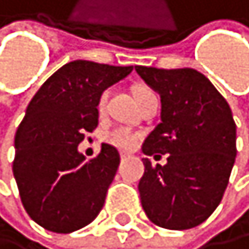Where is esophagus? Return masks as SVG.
Here are the masks:
<instances>
[{
    "label": "esophagus",
    "mask_w": 249,
    "mask_h": 249,
    "mask_svg": "<svg viewBox=\"0 0 249 249\" xmlns=\"http://www.w3.org/2000/svg\"><path fill=\"white\" fill-rule=\"evenodd\" d=\"M120 157H121V160H126V158L129 157V153H128V152H121V153H120Z\"/></svg>",
    "instance_id": "1"
}]
</instances>
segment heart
Instances as JSON below:
<instances>
[{
  "mask_svg": "<svg viewBox=\"0 0 249 249\" xmlns=\"http://www.w3.org/2000/svg\"><path fill=\"white\" fill-rule=\"evenodd\" d=\"M148 94H153V91H150L148 88H137L134 91V96H136V101L139 99L148 96ZM107 101H108V91L102 92L101 99H99V112H105V107H107ZM139 139H141V134L136 131H132L129 128H124V126H113L104 132V141L107 144L113 145V147H118V148H123V150H129V148H134L137 144H139Z\"/></svg>",
  "mask_w": 249,
  "mask_h": 249,
  "instance_id": "obj_1",
  "label": "heart"
}]
</instances>
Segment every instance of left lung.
Listing matches in <instances>:
<instances>
[{
    "label": "left lung",
    "mask_w": 249,
    "mask_h": 249,
    "mask_svg": "<svg viewBox=\"0 0 249 249\" xmlns=\"http://www.w3.org/2000/svg\"><path fill=\"white\" fill-rule=\"evenodd\" d=\"M136 71L161 99V123L148 134L142 152L166 155V164L155 166L144 158L142 208L158 227H196L221 203L231 178L237 157L232 110L211 81L194 69L136 65Z\"/></svg>",
    "instance_id": "1"
}]
</instances>
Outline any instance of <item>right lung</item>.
<instances>
[{
    "label": "right lung",
    "instance_id": "obj_1",
    "mask_svg": "<svg viewBox=\"0 0 249 249\" xmlns=\"http://www.w3.org/2000/svg\"><path fill=\"white\" fill-rule=\"evenodd\" d=\"M132 67L73 60L51 75L30 101L16 132L12 163L22 205L46 231L70 233L101 213L120 153L102 144L86 160L78 144L99 123V99Z\"/></svg>",
    "mask_w": 249,
    "mask_h": 249
}]
</instances>
